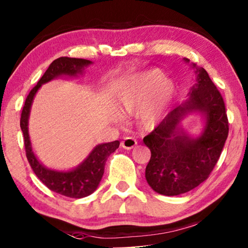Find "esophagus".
I'll return each mask as SVG.
<instances>
[{
    "instance_id": "esophagus-1",
    "label": "esophagus",
    "mask_w": 248,
    "mask_h": 248,
    "mask_svg": "<svg viewBox=\"0 0 248 248\" xmlns=\"http://www.w3.org/2000/svg\"><path fill=\"white\" fill-rule=\"evenodd\" d=\"M137 145V140L132 137H124V140L121 141V147L124 149H131Z\"/></svg>"
}]
</instances>
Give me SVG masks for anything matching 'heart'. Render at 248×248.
<instances>
[{
    "mask_svg": "<svg viewBox=\"0 0 248 248\" xmlns=\"http://www.w3.org/2000/svg\"><path fill=\"white\" fill-rule=\"evenodd\" d=\"M174 96V84L158 71H149L125 81L116 95V106L124 114L138 111V120L145 127H153L162 120Z\"/></svg>",
    "mask_w": 248,
    "mask_h": 248,
    "instance_id": "heart-1",
    "label": "heart"
}]
</instances>
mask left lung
<instances>
[{
    "label": "left lung",
    "instance_id": "1",
    "mask_svg": "<svg viewBox=\"0 0 248 248\" xmlns=\"http://www.w3.org/2000/svg\"><path fill=\"white\" fill-rule=\"evenodd\" d=\"M183 61L190 62L187 58ZM191 67L195 69L197 79L187 99L144 138L152 153L145 177L149 186L163 195L189 192L204 182L228 137V119L221 94L204 68L195 64ZM194 113L200 114L204 121L198 135H191L183 128V120Z\"/></svg>",
    "mask_w": 248,
    "mask_h": 248
}]
</instances>
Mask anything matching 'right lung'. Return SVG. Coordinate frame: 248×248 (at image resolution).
I'll return each instance as SVG.
<instances>
[{
  "mask_svg": "<svg viewBox=\"0 0 248 248\" xmlns=\"http://www.w3.org/2000/svg\"><path fill=\"white\" fill-rule=\"evenodd\" d=\"M92 64L93 62L91 61L82 58L61 57L55 59L47 71L45 72L43 78L37 83V85L31 90L29 95L27 96L20 119V127L23 132L27 158L29 160L34 174L49 190L74 199L88 197L97 189L103 176L107 158L109 157L111 153H113L119 147L120 141L114 140L96 145L79 165L72 170H58L48 169L38 159L33 153L32 145H31L28 125H29L31 106H32L34 96L41 85L57 78H62V76L78 78L79 75H83L85 68Z\"/></svg>",
  "mask_w": 248,
  "mask_h": 248,
  "instance_id": "right-lung-1",
  "label": "right lung"
}]
</instances>
